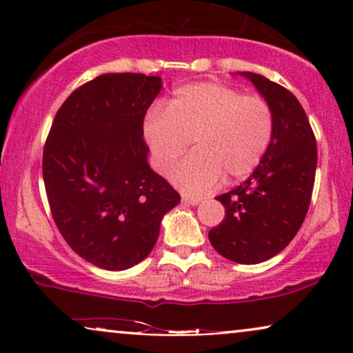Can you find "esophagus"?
Segmentation results:
<instances>
[{"label": "esophagus", "mask_w": 353, "mask_h": 353, "mask_svg": "<svg viewBox=\"0 0 353 353\" xmlns=\"http://www.w3.org/2000/svg\"><path fill=\"white\" fill-rule=\"evenodd\" d=\"M181 199H183V202H185V204H190V205H197L202 201L201 197H192V196H188V194H183Z\"/></svg>", "instance_id": "esophagus-1"}]
</instances>
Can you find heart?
I'll return each mask as SVG.
<instances>
[{
    "label": "heart",
    "instance_id": "1",
    "mask_svg": "<svg viewBox=\"0 0 353 353\" xmlns=\"http://www.w3.org/2000/svg\"><path fill=\"white\" fill-rule=\"evenodd\" d=\"M143 132L161 172L194 141L196 151L176 163L170 180L186 194H202L223 175L239 180L255 170L272 143L274 117L260 96L199 81L173 91L167 109L149 110Z\"/></svg>",
    "mask_w": 353,
    "mask_h": 353
}]
</instances>
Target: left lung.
Here are the masks:
<instances>
[{
  "label": "left lung",
  "mask_w": 353,
  "mask_h": 353,
  "mask_svg": "<svg viewBox=\"0 0 353 353\" xmlns=\"http://www.w3.org/2000/svg\"><path fill=\"white\" fill-rule=\"evenodd\" d=\"M243 75L272 108L274 132L252 175L216 197L225 219L209 231V241L231 262L254 265L281 252L301 230L315 183L316 139L291 91L263 75Z\"/></svg>",
  "instance_id": "8db88e82"
}]
</instances>
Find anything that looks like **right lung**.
I'll list each match as a JSON object with an SVG mask.
<instances>
[{"label":"right lung","mask_w":353,"mask_h":353,"mask_svg":"<svg viewBox=\"0 0 353 353\" xmlns=\"http://www.w3.org/2000/svg\"><path fill=\"white\" fill-rule=\"evenodd\" d=\"M161 77L104 74L57 110L43 149V180L57 230L86 262L132 268L148 257L162 216L180 202L151 170L143 122Z\"/></svg>","instance_id":"obj_1"}]
</instances>
